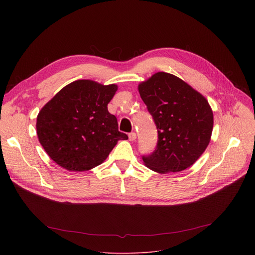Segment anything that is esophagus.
Returning a JSON list of instances; mask_svg holds the SVG:
<instances>
[{"label": "esophagus", "mask_w": 255, "mask_h": 255, "mask_svg": "<svg viewBox=\"0 0 255 255\" xmlns=\"http://www.w3.org/2000/svg\"><path fill=\"white\" fill-rule=\"evenodd\" d=\"M129 140L130 141H133V140H135L136 139V134L134 132H131V133H129Z\"/></svg>", "instance_id": "obj_1"}]
</instances>
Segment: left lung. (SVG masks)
<instances>
[{"label":"left lung","instance_id":"obj_1","mask_svg":"<svg viewBox=\"0 0 255 255\" xmlns=\"http://www.w3.org/2000/svg\"><path fill=\"white\" fill-rule=\"evenodd\" d=\"M137 89L158 131L157 148L142 158L143 164L158 173L179 172L193 165L212 136L213 111L206 97L166 72L153 74Z\"/></svg>","mask_w":255,"mask_h":255}]
</instances>
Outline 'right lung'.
<instances>
[{
	"mask_svg": "<svg viewBox=\"0 0 255 255\" xmlns=\"http://www.w3.org/2000/svg\"><path fill=\"white\" fill-rule=\"evenodd\" d=\"M117 91L115 84L78 79L40 110L37 136L51 160L69 171L90 170L105 161L120 139H128L107 110Z\"/></svg>",
	"mask_w": 255,
	"mask_h": 255,
	"instance_id": "obj_1",
	"label": "right lung"
}]
</instances>
